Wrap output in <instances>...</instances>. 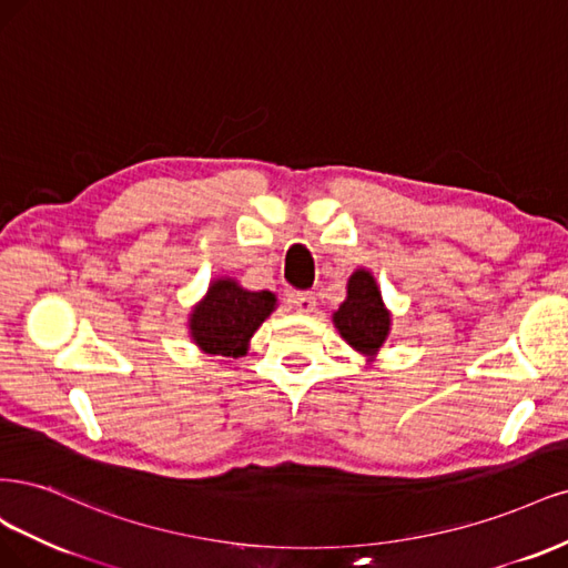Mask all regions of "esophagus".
Here are the masks:
<instances>
[{
    "label": "esophagus",
    "instance_id": "esophagus-1",
    "mask_svg": "<svg viewBox=\"0 0 568 568\" xmlns=\"http://www.w3.org/2000/svg\"><path fill=\"white\" fill-rule=\"evenodd\" d=\"M292 306H295V308L300 311V314H311V311L316 308L314 292H308V290L295 292V295H292Z\"/></svg>",
    "mask_w": 568,
    "mask_h": 568
}]
</instances>
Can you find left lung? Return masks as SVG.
<instances>
[{
    "label": "left lung",
    "mask_w": 568,
    "mask_h": 568,
    "mask_svg": "<svg viewBox=\"0 0 568 568\" xmlns=\"http://www.w3.org/2000/svg\"><path fill=\"white\" fill-rule=\"evenodd\" d=\"M333 323L346 344L373 361L389 335L392 314L371 271L356 268L352 273L346 283V300L333 314Z\"/></svg>",
    "instance_id": "obj_1"
}]
</instances>
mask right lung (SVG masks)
Returning a JSON list of instances; mask_svg holds the SVG:
<instances>
[{
	"instance_id": "1",
	"label": "right lung",
	"mask_w": 568,
	"mask_h": 568,
	"mask_svg": "<svg viewBox=\"0 0 568 568\" xmlns=\"http://www.w3.org/2000/svg\"><path fill=\"white\" fill-rule=\"evenodd\" d=\"M276 295L268 290L254 292L233 278H216L189 318L193 342L212 356L241 358L250 349L257 327L276 308Z\"/></svg>"
}]
</instances>
